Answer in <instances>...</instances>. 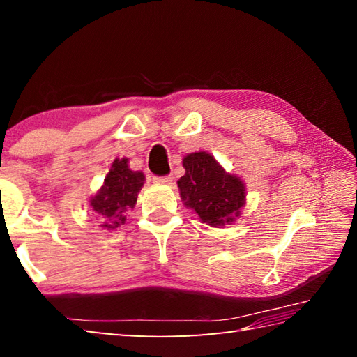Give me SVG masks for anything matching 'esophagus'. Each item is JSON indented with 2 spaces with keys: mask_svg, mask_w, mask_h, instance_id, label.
<instances>
[{
  "mask_svg": "<svg viewBox=\"0 0 357 357\" xmlns=\"http://www.w3.org/2000/svg\"><path fill=\"white\" fill-rule=\"evenodd\" d=\"M153 181L156 184H167V185H169V184L173 183V178L169 174V176H155Z\"/></svg>",
  "mask_w": 357,
  "mask_h": 357,
  "instance_id": "1",
  "label": "esophagus"
}]
</instances>
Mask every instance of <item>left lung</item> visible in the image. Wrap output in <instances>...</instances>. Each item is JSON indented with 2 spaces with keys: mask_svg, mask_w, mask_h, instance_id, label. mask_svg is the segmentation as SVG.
I'll use <instances>...</instances> for the list:
<instances>
[{
  "mask_svg": "<svg viewBox=\"0 0 357 357\" xmlns=\"http://www.w3.org/2000/svg\"><path fill=\"white\" fill-rule=\"evenodd\" d=\"M185 174L178 181L181 199L204 224L224 227L241 216L245 206V185L227 173L207 151H195L183 159Z\"/></svg>",
  "mask_w": 357,
  "mask_h": 357,
  "instance_id": "8db88e82",
  "label": "left lung"
}]
</instances>
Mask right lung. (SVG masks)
<instances>
[{"label": "right lung", "instance_id": "right-lung-1", "mask_svg": "<svg viewBox=\"0 0 357 357\" xmlns=\"http://www.w3.org/2000/svg\"><path fill=\"white\" fill-rule=\"evenodd\" d=\"M142 172L128 169V159H115L102 187L90 199V207L100 219L102 229L115 230L126 224V213L135 207L141 187Z\"/></svg>", "mask_w": 357, "mask_h": 357}]
</instances>
